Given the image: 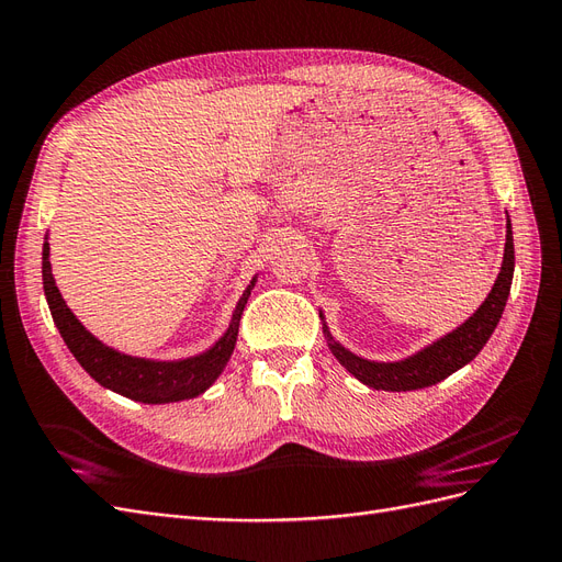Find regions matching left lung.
<instances>
[{"instance_id":"obj_1","label":"left lung","mask_w":562,"mask_h":562,"mask_svg":"<svg viewBox=\"0 0 562 562\" xmlns=\"http://www.w3.org/2000/svg\"><path fill=\"white\" fill-rule=\"evenodd\" d=\"M513 270H515V247H513V227L508 218L506 249H503L501 272L492 286V292H488V296L482 301V306L474 311L463 325H458L453 333L427 344L425 349L415 351L408 358L382 363V361H368V358H361L351 353L349 349H344L341 344L329 335V327L321 313L327 347L335 353L337 361L347 368L358 382L368 384L370 390H382V392L425 390V386H431L453 375L456 370L468 366L472 358L482 351L488 337L494 335L503 308H506L510 284H513Z\"/></svg>"}]
</instances>
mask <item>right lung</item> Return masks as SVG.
Here are the masks:
<instances>
[{
  "instance_id": "add662e5",
  "label": "right lung",
  "mask_w": 562,
  "mask_h": 562,
  "mask_svg": "<svg viewBox=\"0 0 562 562\" xmlns=\"http://www.w3.org/2000/svg\"><path fill=\"white\" fill-rule=\"evenodd\" d=\"M47 239L49 237H45V244H42V286H45L52 318L54 325L59 327L66 347L76 356V361L88 370V375L92 380L125 398L139 401V404H176V401L204 394L209 386L221 378L229 356L235 351L241 311L251 296L256 278L247 284V290L239 296L227 329L213 347L196 356L178 358V361H154V358L131 356L106 347L104 341H99L90 329L76 318L74 311L66 306L59 286L54 282Z\"/></svg>"
}]
</instances>
